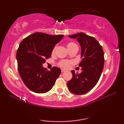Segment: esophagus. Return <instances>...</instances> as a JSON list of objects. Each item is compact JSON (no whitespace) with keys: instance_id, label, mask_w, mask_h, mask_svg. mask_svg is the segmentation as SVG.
<instances>
[{"instance_id":"34e87169","label":"esophagus","mask_w":124,"mask_h":124,"mask_svg":"<svg viewBox=\"0 0 124 124\" xmlns=\"http://www.w3.org/2000/svg\"><path fill=\"white\" fill-rule=\"evenodd\" d=\"M64 72H65V70L64 69H62V73H63Z\"/></svg>"}]
</instances>
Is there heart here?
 <instances>
[{"label":"heart","mask_w":124,"mask_h":124,"mask_svg":"<svg viewBox=\"0 0 124 124\" xmlns=\"http://www.w3.org/2000/svg\"><path fill=\"white\" fill-rule=\"evenodd\" d=\"M77 47V45L76 43H73V42H69L67 44V48L68 49V50H70V49H72L74 47ZM56 50V47H54V48L52 50V53H54L55 51ZM72 63V62L71 61H68V60H62L59 62V65L60 67H61L62 68H68L69 67V66Z\"/></svg>","instance_id":"obj_1"}]
</instances>
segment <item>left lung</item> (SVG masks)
<instances>
[{
	"mask_svg": "<svg viewBox=\"0 0 124 124\" xmlns=\"http://www.w3.org/2000/svg\"><path fill=\"white\" fill-rule=\"evenodd\" d=\"M77 39L81 47V62L78 66L82 72L75 73L72 70V78L67 83L69 90L73 94L82 95L90 91L101 77L104 67V52L99 42L94 37L84 33L69 35Z\"/></svg>",
	"mask_w": 124,
	"mask_h": 124,
	"instance_id": "obj_1",
	"label": "left lung"
}]
</instances>
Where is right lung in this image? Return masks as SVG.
Instances as JSON below:
<instances>
[{
	"instance_id": "1",
	"label": "right lung",
	"mask_w": 124,
	"mask_h": 124,
	"mask_svg": "<svg viewBox=\"0 0 124 124\" xmlns=\"http://www.w3.org/2000/svg\"><path fill=\"white\" fill-rule=\"evenodd\" d=\"M63 37L37 32L20 43L16 54L18 70L24 84L31 91L41 94L53 87L61 69L54 67L48 70L42 64L51 57L56 44Z\"/></svg>"
}]
</instances>
